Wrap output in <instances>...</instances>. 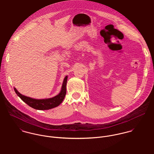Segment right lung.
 Segmentation results:
<instances>
[{"mask_svg": "<svg viewBox=\"0 0 154 154\" xmlns=\"http://www.w3.org/2000/svg\"><path fill=\"white\" fill-rule=\"evenodd\" d=\"M67 80V76L64 79L62 89L60 92L56 96L47 98V99H42L37 100L28 97H26L20 94L17 89L14 88V90L17 94V95L22 100L23 102H25L26 104H28L31 107L39 110H49L54 107L59 106L63 101L65 98L66 94V83Z\"/></svg>", "mask_w": 154, "mask_h": 154, "instance_id": "right-lung-1", "label": "right lung"}]
</instances>
